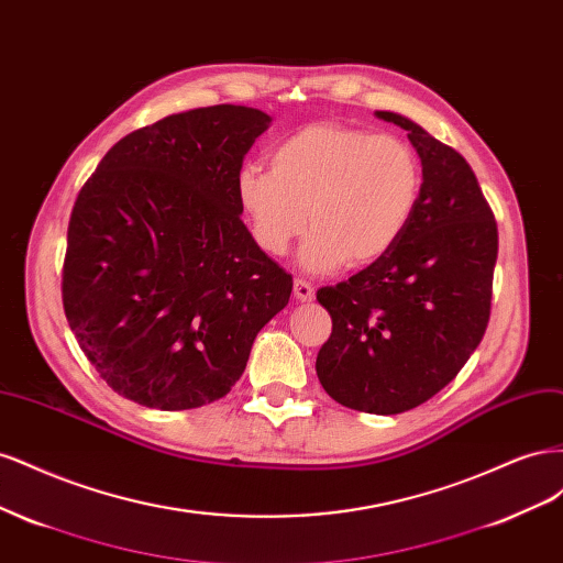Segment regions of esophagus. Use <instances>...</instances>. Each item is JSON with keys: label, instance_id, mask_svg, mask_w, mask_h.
<instances>
[{"label": "esophagus", "instance_id": "esophagus-1", "mask_svg": "<svg viewBox=\"0 0 563 563\" xmlns=\"http://www.w3.org/2000/svg\"><path fill=\"white\" fill-rule=\"evenodd\" d=\"M294 296H296L298 300H302V302H310V300L314 298V288H312L310 282L296 279V282H294Z\"/></svg>", "mask_w": 563, "mask_h": 563}]
</instances>
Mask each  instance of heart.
<instances>
[{"label": "heart", "mask_w": 563, "mask_h": 563, "mask_svg": "<svg viewBox=\"0 0 563 563\" xmlns=\"http://www.w3.org/2000/svg\"><path fill=\"white\" fill-rule=\"evenodd\" d=\"M236 201L255 244L284 255L310 225L300 265L329 272L366 267L399 244L422 192V164L397 135L310 124L269 152V168L236 174Z\"/></svg>", "instance_id": "b5f03b06"}]
</instances>
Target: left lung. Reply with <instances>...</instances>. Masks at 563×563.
Masks as SVG:
<instances>
[{
	"instance_id": "1",
	"label": "left lung",
	"mask_w": 563,
	"mask_h": 563,
	"mask_svg": "<svg viewBox=\"0 0 563 563\" xmlns=\"http://www.w3.org/2000/svg\"><path fill=\"white\" fill-rule=\"evenodd\" d=\"M376 114L408 131L422 164V192L385 258L317 291L333 321L317 376L338 404L395 416L444 389L482 343L498 225L460 152L411 119Z\"/></svg>"
}]
</instances>
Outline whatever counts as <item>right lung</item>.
Segmentation results:
<instances>
[{"instance_id":"obj_1","label":"right lung","mask_w":563,"mask_h":563,"mask_svg":"<svg viewBox=\"0 0 563 563\" xmlns=\"http://www.w3.org/2000/svg\"><path fill=\"white\" fill-rule=\"evenodd\" d=\"M272 117L211 106L124 135L67 225L63 310L117 395L159 411L225 397L294 279L242 223L236 174Z\"/></svg>"}]
</instances>
